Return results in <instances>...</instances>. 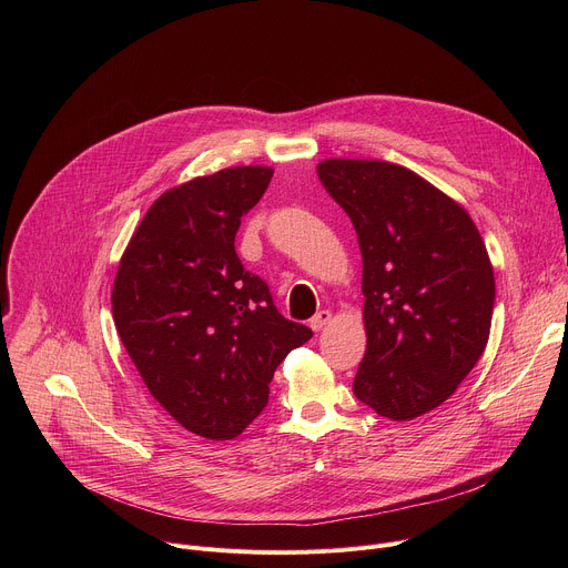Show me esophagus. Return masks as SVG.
<instances>
[{"label":"esophagus","instance_id":"esophagus-1","mask_svg":"<svg viewBox=\"0 0 568 568\" xmlns=\"http://www.w3.org/2000/svg\"><path fill=\"white\" fill-rule=\"evenodd\" d=\"M331 321H333V312H328V310H321V312H316V314L310 318V328H312L314 333H318V331L326 328Z\"/></svg>","mask_w":568,"mask_h":568}]
</instances>
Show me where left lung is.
<instances>
[{
	"mask_svg": "<svg viewBox=\"0 0 568 568\" xmlns=\"http://www.w3.org/2000/svg\"><path fill=\"white\" fill-rule=\"evenodd\" d=\"M316 175L362 252L366 353L353 390L388 420L434 412L485 351L495 272L469 213L414 171L323 159Z\"/></svg>",
	"mask_w": 568,
	"mask_h": 568,
	"instance_id": "1",
	"label": "left lung"
}]
</instances>
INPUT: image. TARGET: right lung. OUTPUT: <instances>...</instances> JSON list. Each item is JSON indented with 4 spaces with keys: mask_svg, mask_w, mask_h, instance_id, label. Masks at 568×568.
Listing matches in <instances>:
<instances>
[{
    "mask_svg": "<svg viewBox=\"0 0 568 568\" xmlns=\"http://www.w3.org/2000/svg\"><path fill=\"white\" fill-rule=\"evenodd\" d=\"M272 175L270 166H233L161 193L112 287L116 333L148 390L209 440L245 432L265 409L276 366L312 337L278 314L233 245Z\"/></svg>",
    "mask_w": 568,
    "mask_h": 568,
    "instance_id": "obj_1",
    "label": "right lung"
}]
</instances>
